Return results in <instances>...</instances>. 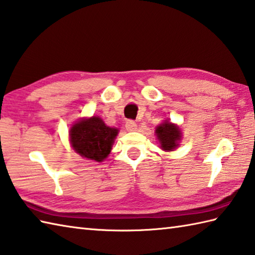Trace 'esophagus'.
Returning <instances> with one entry per match:
<instances>
[{"label":"esophagus","instance_id":"esophagus-1","mask_svg":"<svg viewBox=\"0 0 255 255\" xmlns=\"http://www.w3.org/2000/svg\"><path fill=\"white\" fill-rule=\"evenodd\" d=\"M125 127H126L128 131H134L137 129V124L132 121H127L126 125H125Z\"/></svg>","mask_w":255,"mask_h":255}]
</instances>
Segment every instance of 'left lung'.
<instances>
[{
  "instance_id": "8db88e82",
  "label": "left lung",
  "mask_w": 255,
  "mask_h": 255,
  "mask_svg": "<svg viewBox=\"0 0 255 255\" xmlns=\"http://www.w3.org/2000/svg\"><path fill=\"white\" fill-rule=\"evenodd\" d=\"M155 134L160 142V148L164 151H173L176 149L182 138L181 129L169 121H165L156 127Z\"/></svg>"
}]
</instances>
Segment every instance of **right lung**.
<instances>
[{
	"mask_svg": "<svg viewBox=\"0 0 255 255\" xmlns=\"http://www.w3.org/2000/svg\"><path fill=\"white\" fill-rule=\"evenodd\" d=\"M117 134L118 129L106 126L99 116L80 119L69 131L75 152L96 162H102L111 153Z\"/></svg>",
	"mask_w": 255,
	"mask_h": 255,
	"instance_id": "1",
	"label": "right lung"
}]
</instances>
